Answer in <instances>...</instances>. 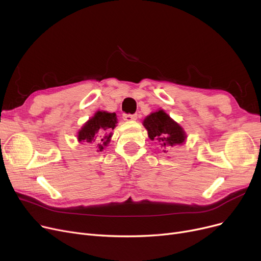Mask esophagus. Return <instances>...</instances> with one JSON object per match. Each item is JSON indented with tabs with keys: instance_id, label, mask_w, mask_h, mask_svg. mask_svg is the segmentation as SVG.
I'll list each match as a JSON object with an SVG mask.
<instances>
[{
	"instance_id": "obj_1",
	"label": "esophagus",
	"mask_w": 261,
	"mask_h": 261,
	"mask_svg": "<svg viewBox=\"0 0 261 261\" xmlns=\"http://www.w3.org/2000/svg\"><path fill=\"white\" fill-rule=\"evenodd\" d=\"M122 118L126 121H133L138 118L137 114H123Z\"/></svg>"
}]
</instances>
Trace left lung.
<instances>
[{
  "instance_id": "left-lung-1",
  "label": "left lung",
  "mask_w": 261,
  "mask_h": 261,
  "mask_svg": "<svg viewBox=\"0 0 261 261\" xmlns=\"http://www.w3.org/2000/svg\"><path fill=\"white\" fill-rule=\"evenodd\" d=\"M143 124L148 131V137L150 140H156L160 143L163 150L166 149L168 146L182 144L187 138L184 129L169 117L163 110L147 116Z\"/></svg>"
}]
</instances>
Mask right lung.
<instances>
[{
	"instance_id": "obj_1",
	"label": "right lung",
	"mask_w": 261,
	"mask_h": 261,
	"mask_svg": "<svg viewBox=\"0 0 261 261\" xmlns=\"http://www.w3.org/2000/svg\"><path fill=\"white\" fill-rule=\"evenodd\" d=\"M117 118L115 113L98 111L95 116L90 118L79 131L77 140L86 143L97 141L98 150H103L105 147L110 143L112 137L111 131L115 128Z\"/></svg>"
}]
</instances>
